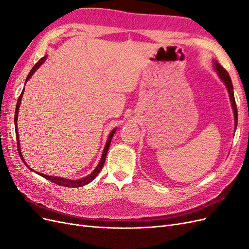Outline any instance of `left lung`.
I'll return each instance as SVG.
<instances>
[{"label": "left lung", "instance_id": "left-lung-1", "mask_svg": "<svg viewBox=\"0 0 249 249\" xmlns=\"http://www.w3.org/2000/svg\"><path fill=\"white\" fill-rule=\"evenodd\" d=\"M213 67L215 71L217 72V76L219 77L221 82L225 85L228 89L229 96H230V101L231 105V109L233 112V118H235V132L237 129V124H238V111H237V106H236V102H235V96H233V87H232V83L231 80V77L229 72L225 71L223 67L218 63L216 60H213Z\"/></svg>", "mask_w": 249, "mask_h": 249}]
</instances>
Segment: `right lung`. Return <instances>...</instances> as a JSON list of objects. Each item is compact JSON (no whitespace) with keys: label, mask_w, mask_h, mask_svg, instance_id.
<instances>
[{"label":"right lung","mask_w":249,"mask_h":249,"mask_svg":"<svg viewBox=\"0 0 249 249\" xmlns=\"http://www.w3.org/2000/svg\"><path fill=\"white\" fill-rule=\"evenodd\" d=\"M47 58H48V55L42 57L40 60H38V62H37V63L33 66V69L31 70V71L29 72L28 77H27V79H26L25 85H26V83L29 81V79L33 76V73L41 66V64L46 62ZM24 90H25V89H22V91H21V93H20V95H19V97H18V103H17V107H16V114H14V125H16V134H17V141H18V155H19V157H20L21 161L25 163V165H26V166H27L30 170H32V171L36 172L37 175H39L40 177H42V178H47V179L51 180L52 183H55V184H57V185H59V186L69 187V188H77V187H83V186H85V185L89 184L90 182H92V180L96 178V176L99 175V172L102 170V168H103V166H104V163H105V160H106V156H107V153H108V149H109V146H110L111 140H112L113 136H114V134H115V132H116V130H117V127H115V129H113V130L110 132L109 136H108V139H107V142H106V144H105V147H104V149H103L102 157H101V160H100L99 164H97V166L94 168V170H93L92 172H90L87 177L82 178H78V179H71V178H66L52 177V176H48V175H43V173H40V172H37V171H35L34 169H32L31 167H30L29 165L26 163V161H25V159H24V157H22L21 150H20V141H19L18 129V118L19 106H20V103H21V100H22V94H24Z\"/></svg>","instance_id":"add662e5"}]
</instances>
